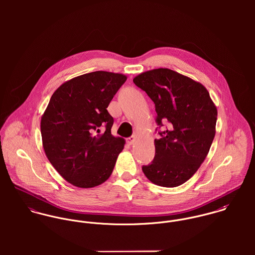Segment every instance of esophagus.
<instances>
[{
	"label": "esophagus",
	"mask_w": 255,
	"mask_h": 255,
	"mask_svg": "<svg viewBox=\"0 0 255 255\" xmlns=\"http://www.w3.org/2000/svg\"><path fill=\"white\" fill-rule=\"evenodd\" d=\"M127 141H128V143L129 145H131V144H133V143H134V141H135V137H134V136H130V137L127 138Z\"/></svg>",
	"instance_id": "esophagus-1"
}]
</instances>
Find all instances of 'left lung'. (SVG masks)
Wrapping results in <instances>:
<instances>
[{"mask_svg":"<svg viewBox=\"0 0 255 255\" xmlns=\"http://www.w3.org/2000/svg\"><path fill=\"white\" fill-rule=\"evenodd\" d=\"M133 82L154 102L158 126L170 123V129L154 140V160L142 171L157 185L179 186L196 173L209 152L217 108L204 85L170 69L147 71Z\"/></svg>","mask_w":255,"mask_h":255,"instance_id":"8db88e82","label":"left lung"}]
</instances>
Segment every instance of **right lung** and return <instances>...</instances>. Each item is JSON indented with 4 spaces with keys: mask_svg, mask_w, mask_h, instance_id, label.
<instances>
[{
    "mask_svg": "<svg viewBox=\"0 0 255 255\" xmlns=\"http://www.w3.org/2000/svg\"><path fill=\"white\" fill-rule=\"evenodd\" d=\"M126 80L123 73L103 71L73 77L53 93L41 117L45 154L56 171L74 186H97L114 170L126 141L112 135L114 119L107 108Z\"/></svg>",
    "mask_w": 255,
    "mask_h": 255,
    "instance_id": "1",
    "label": "right lung"
}]
</instances>
